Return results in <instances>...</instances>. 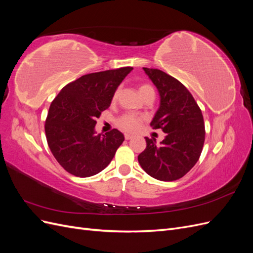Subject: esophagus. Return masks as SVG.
<instances>
[{
    "label": "esophagus",
    "mask_w": 253,
    "mask_h": 253,
    "mask_svg": "<svg viewBox=\"0 0 253 253\" xmlns=\"http://www.w3.org/2000/svg\"><path fill=\"white\" fill-rule=\"evenodd\" d=\"M125 138H126V140L132 139V138H133V135H132V134H128V133H126V134H125Z\"/></svg>",
    "instance_id": "obj_1"
}]
</instances>
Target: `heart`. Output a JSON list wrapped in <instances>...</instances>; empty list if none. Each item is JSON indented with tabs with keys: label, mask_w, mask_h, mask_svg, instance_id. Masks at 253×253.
Listing matches in <instances>:
<instances>
[{
	"label": "heart",
	"mask_w": 253,
	"mask_h": 253,
	"mask_svg": "<svg viewBox=\"0 0 253 253\" xmlns=\"http://www.w3.org/2000/svg\"><path fill=\"white\" fill-rule=\"evenodd\" d=\"M148 90H154L148 84H143V85L139 86V94H143ZM118 96V90L115 91L114 99H116ZM142 121L141 117L136 116L134 114H126L124 115L119 120H118V126L126 132H135L136 129H138L140 126V124Z\"/></svg>",
	"instance_id": "heart-1"
}]
</instances>
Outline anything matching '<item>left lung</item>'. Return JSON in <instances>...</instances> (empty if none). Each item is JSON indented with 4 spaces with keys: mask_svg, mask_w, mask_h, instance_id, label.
<instances>
[{
    "mask_svg": "<svg viewBox=\"0 0 253 253\" xmlns=\"http://www.w3.org/2000/svg\"><path fill=\"white\" fill-rule=\"evenodd\" d=\"M159 93V108L150 126L162 128L165 139L144 137L147 148L138 155L142 169L153 178L172 181L186 175L201 156L205 142L203 114L187 87L156 68L143 67Z\"/></svg>",
    "mask_w": 253,
    "mask_h": 253,
    "instance_id": "1",
    "label": "left lung"
}]
</instances>
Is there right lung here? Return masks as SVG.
<instances>
[{
    "mask_svg": "<svg viewBox=\"0 0 253 253\" xmlns=\"http://www.w3.org/2000/svg\"><path fill=\"white\" fill-rule=\"evenodd\" d=\"M132 70L127 66L84 75L53 99L45 133L52 155L68 173L89 177L112 162L125 136L116 128L97 135L96 120L109 109L115 91Z\"/></svg>",
    "mask_w": 253,
    "mask_h": 253,
    "instance_id": "right-lung-1",
    "label": "right lung"
}]
</instances>
